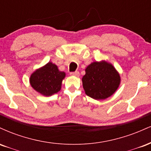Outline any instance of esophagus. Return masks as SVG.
I'll return each instance as SVG.
<instances>
[{
  "label": "esophagus",
  "mask_w": 151,
  "mask_h": 151,
  "mask_svg": "<svg viewBox=\"0 0 151 151\" xmlns=\"http://www.w3.org/2000/svg\"><path fill=\"white\" fill-rule=\"evenodd\" d=\"M70 75L72 76H75V77H79V72L78 71H76V72H72L70 73Z\"/></svg>",
  "instance_id": "esophagus-1"
}]
</instances>
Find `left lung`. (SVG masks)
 <instances>
[{"label":"left lung","mask_w":151,"mask_h":151,"mask_svg":"<svg viewBox=\"0 0 151 151\" xmlns=\"http://www.w3.org/2000/svg\"><path fill=\"white\" fill-rule=\"evenodd\" d=\"M82 77L86 94L96 100L105 99L116 91L120 84V76L115 68L106 62H94L85 70Z\"/></svg>","instance_id":"left-lung-1"}]
</instances>
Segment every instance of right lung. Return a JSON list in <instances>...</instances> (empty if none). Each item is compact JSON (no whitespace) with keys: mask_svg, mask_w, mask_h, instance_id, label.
Instances as JSON below:
<instances>
[{"mask_svg":"<svg viewBox=\"0 0 151 151\" xmlns=\"http://www.w3.org/2000/svg\"><path fill=\"white\" fill-rule=\"evenodd\" d=\"M65 77V72L59 71L57 65L48 62L32 74L30 82L37 92L48 96L60 91L62 79Z\"/></svg>","mask_w":151,"mask_h":151,"instance_id":"add662e5","label":"right lung"}]
</instances>
